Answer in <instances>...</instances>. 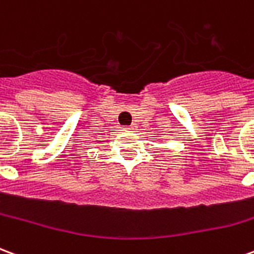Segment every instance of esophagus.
Here are the masks:
<instances>
[{"label":"esophagus","mask_w":254,"mask_h":254,"mask_svg":"<svg viewBox=\"0 0 254 254\" xmlns=\"http://www.w3.org/2000/svg\"><path fill=\"white\" fill-rule=\"evenodd\" d=\"M124 130H133L134 129V127H122Z\"/></svg>","instance_id":"esophagus-1"}]
</instances>
